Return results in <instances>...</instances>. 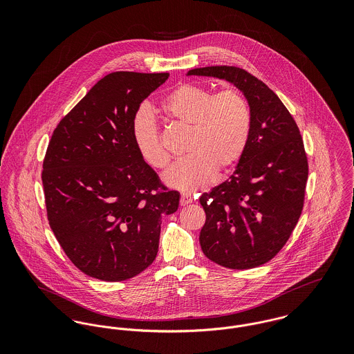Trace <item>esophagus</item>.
<instances>
[{"mask_svg": "<svg viewBox=\"0 0 354 354\" xmlns=\"http://www.w3.org/2000/svg\"><path fill=\"white\" fill-rule=\"evenodd\" d=\"M192 202H194V198L191 195H188V194H183L181 195V199H180V204L181 205H188V204H191Z\"/></svg>", "mask_w": 354, "mask_h": 354, "instance_id": "obj_1", "label": "esophagus"}]
</instances>
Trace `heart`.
<instances>
[{"label": "heart", "instance_id": "b5f03b06", "mask_svg": "<svg viewBox=\"0 0 354 354\" xmlns=\"http://www.w3.org/2000/svg\"><path fill=\"white\" fill-rule=\"evenodd\" d=\"M163 113L191 128L188 156L177 160L163 174V183L178 191L192 192L208 185L215 171L232 169L248 146L252 113L247 98L237 90L214 94L198 84H183L162 102ZM135 147L146 163L165 169L166 151L151 110L140 107L131 124Z\"/></svg>", "mask_w": 354, "mask_h": 354}]
</instances>
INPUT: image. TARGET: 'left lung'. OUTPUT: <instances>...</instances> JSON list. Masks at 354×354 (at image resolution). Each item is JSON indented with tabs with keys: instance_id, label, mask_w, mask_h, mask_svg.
I'll use <instances>...</instances> for the list:
<instances>
[{
	"instance_id": "8db88e82",
	"label": "left lung",
	"mask_w": 354,
	"mask_h": 354,
	"mask_svg": "<svg viewBox=\"0 0 354 354\" xmlns=\"http://www.w3.org/2000/svg\"><path fill=\"white\" fill-rule=\"evenodd\" d=\"M222 79L250 103L252 127L233 174L201 196L202 251L214 263L247 270L271 260L289 240L303 209L308 162L289 110L261 80L237 66H204L187 76Z\"/></svg>"
}]
</instances>
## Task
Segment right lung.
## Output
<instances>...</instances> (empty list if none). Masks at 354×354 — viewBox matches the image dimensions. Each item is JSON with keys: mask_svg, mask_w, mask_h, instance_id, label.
<instances>
[{"mask_svg": "<svg viewBox=\"0 0 354 354\" xmlns=\"http://www.w3.org/2000/svg\"><path fill=\"white\" fill-rule=\"evenodd\" d=\"M169 73L113 72L57 125L44 160L48 219L61 248L84 274L129 279L156 257L162 216L177 211L135 147L131 124Z\"/></svg>", "mask_w": 354, "mask_h": 354, "instance_id": "add662e5", "label": "right lung"}]
</instances>
